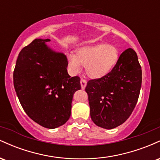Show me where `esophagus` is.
<instances>
[{"label":"esophagus","mask_w":160,"mask_h":160,"mask_svg":"<svg viewBox=\"0 0 160 160\" xmlns=\"http://www.w3.org/2000/svg\"><path fill=\"white\" fill-rule=\"evenodd\" d=\"M86 83H87V82H86V80H83V79H82V80H80V85H81V88L82 89H84L86 88Z\"/></svg>","instance_id":"esophagus-1"}]
</instances>
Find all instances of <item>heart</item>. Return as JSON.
Returning a JSON list of instances; mask_svg holds the SVG:
<instances>
[{
    "label": "heart",
    "mask_w": 160,
    "mask_h": 160,
    "mask_svg": "<svg viewBox=\"0 0 160 160\" xmlns=\"http://www.w3.org/2000/svg\"><path fill=\"white\" fill-rule=\"evenodd\" d=\"M120 50L113 45L98 43L79 48L76 55L68 56V65L73 74H78L82 66L92 79H98L108 74L120 59Z\"/></svg>",
    "instance_id": "1"
}]
</instances>
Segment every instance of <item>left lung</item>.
Listing matches in <instances>:
<instances>
[{
    "instance_id": "8db88e82",
    "label": "left lung",
    "mask_w": 160,
    "mask_h": 160,
    "mask_svg": "<svg viewBox=\"0 0 160 160\" xmlns=\"http://www.w3.org/2000/svg\"><path fill=\"white\" fill-rule=\"evenodd\" d=\"M141 81L142 71L138 56L128 48L120 55L111 72L87 82L85 89L93 122L106 129L123 123L136 105Z\"/></svg>"
}]
</instances>
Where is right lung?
<instances>
[{"mask_svg": "<svg viewBox=\"0 0 160 160\" xmlns=\"http://www.w3.org/2000/svg\"><path fill=\"white\" fill-rule=\"evenodd\" d=\"M49 39H35L22 49L13 72L14 88L27 115L40 126L56 128L69 120L78 76L71 78L63 52L49 47Z\"/></svg>", "mask_w": 160, "mask_h": 160, "instance_id": "add662e5", "label": "right lung"}]
</instances>
